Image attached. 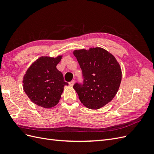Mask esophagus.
Segmentation results:
<instances>
[{"instance_id":"obj_1","label":"esophagus","mask_w":154,"mask_h":154,"mask_svg":"<svg viewBox=\"0 0 154 154\" xmlns=\"http://www.w3.org/2000/svg\"><path fill=\"white\" fill-rule=\"evenodd\" d=\"M74 83V80H72L71 82H70L69 83V84L70 86H73Z\"/></svg>"}]
</instances>
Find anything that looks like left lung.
<instances>
[{
  "mask_svg": "<svg viewBox=\"0 0 154 154\" xmlns=\"http://www.w3.org/2000/svg\"><path fill=\"white\" fill-rule=\"evenodd\" d=\"M74 55L82 71L83 82L74 83L82 103L99 109L114 98L122 81V70L114 56L106 50L91 48L76 50Z\"/></svg>",
  "mask_w": 154,
  "mask_h": 154,
  "instance_id": "1",
  "label": "left lung"
}]
</instances>
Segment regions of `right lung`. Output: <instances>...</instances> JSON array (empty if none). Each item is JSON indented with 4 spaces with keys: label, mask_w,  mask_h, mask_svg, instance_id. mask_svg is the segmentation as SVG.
Listing matches in <instances>:
<instances>
[{
    "label": "right lung",
    "mask_w": 154,
    "mask_h": 154,
    "mask_svg": "<svg viewBox=\"0 0 154 154\" xmlns=\"http://www.w3.org/2000/svg\"><path fill=\"white\" fill-rule=\"evenodd\" d=\"M62 56L57 58L40 57L27 70L23 88L29 98L37 105L49 109L57 105L68 83L57 69Z\"/></svg>",
    "instance_id": "1"
}]
</instances>
